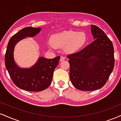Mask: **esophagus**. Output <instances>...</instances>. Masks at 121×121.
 Returning a JSON list of instances; mask_svg holds the SVG:
<instances>
[{
  "instance_id": "1",
  "label": "esophagus",
  "mask_w": 121,
  "mask_h": 121,
  "mask_svg": "<svg viewBox=\"0 0 121 121\" xmlns=\"http://www.w3.org/2000/svg\"><path fill=\"white\" fill-rule=\"evenodd\" d=\"M64 60H65V57L61 56L60 57V61H64Z\"/></svg>"
}]
</instances>
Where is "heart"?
<instances>
[{"label":"heart","mask_w":121,"mask_h":121,"mask_svg":"<svg viewBox=\"0 0 121 121\" xmlns=\"http://www.w3.org/2000/svg\"><path fill=\"white\" fill-rule=\"evenodd\" d=\"M87 41V35L84 32L69 30L53 35L51 38V44L53 47L63 48L65 51L74 52L83 47Z\"/></svg>","instance_id":"obj_1"}]
</instances>
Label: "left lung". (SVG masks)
<instances>
[{"mask_svg": "<svg viewBox=\"0 0 121 121\" xmlns=\"http://www.w3.org/2000/svg\"><path fill=\"white\" fill-rule=\"evenodd\" d=\"M91 29L94 41L80 51L68 56L71 82L81 91L103 87L114 66L112 41L97 26L91 25Z\"/></svg>", "mask_w": 121, "mask_h": 121, "instance_id": "1", "label": "left lung"}]
</instances>
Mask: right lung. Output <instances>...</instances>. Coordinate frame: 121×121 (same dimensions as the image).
<instances>
[{"label":"right lung","instance_id":"add662e5","mask_svg":"<svg viewBox=\"0 0 121 121\" xmlns=\"http://www.w3.org/2000/svg\"><path fill=\"white\" fill-rule=\"evenodd\" d=\"M40 30L39 27H24L12 37L7 46L5 66L14 84L25 91L38 92L48 88L51 83L53 71L60 59V56L52 59L40 57L30 68H21L15 63L13 51L16 43L26 37H35Z\"/></svg>","mask_w":121,"mask_h":121}]
</instances>
